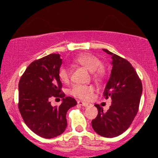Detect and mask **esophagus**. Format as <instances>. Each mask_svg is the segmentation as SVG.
<instances>
[{
    "label": "esophagus",
    "mask_w": 158,
    "mask_h": 158,
    "mask_svg": "<svg viewBox=\"0 0 158 158\" xmlns=\"http://www.w3.org/2000/svg\"><path fill=\"white\" fill-rule=\"evenodd\" d=\"M78 105H79V106H84V107H87V106H89V103L83 102H82V101H78Z\"/></svg>",
    "instance_id": "esophagus-1"
}]
</instances>
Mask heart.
I'll return each mask as SVG.
<instances>
[{
  "label": "heart",
  "mask_w": 158,
  "mask_h": 158,
  "mask_svg": "<svg viewBox=\"0 0 158 158\" xmlns=\"http://www.w3.org/2000/svg\"><path fill=\"white\" fill-rule=\"evenodd\" d=\"M75 63L81 65L92 72L93 77L96 79H100L104 76V70L101 67L102 62L98 57L92 54L81 53L74 59ZM59 79L63 83H67L69 80V71L65 66H61L58 73ZM94 89L92 85H75L72 88L71 94L76 98L82 100H89L93 95Z\"/></svg>",
  "instance_id": "heart-1"
}]
</instances>
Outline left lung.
Instances as JSON below:
<instances>
[{"mask_svg": "<svg viewBox=\"0 0 158 158\" xmlns=\"http://www.w3.org/2000/svg\"><path fill=\"white\" fill-rule=\"evenodd\" d=\"M102 50L111 56L112 69L103 92L106 99L111 98V105L106 112L99 105H95L98 109V115L92 121V126L98 135L114 138L125 132L136 116L142 94V84L128 61L108 49Z\"/></svg>", "mask_w": 158, "mask_h": 158, "instance_id": "left-lung-1", "label": "left lung"}]
</instances>
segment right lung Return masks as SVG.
Here are the masks:
<instances>
[{
    "instance_id": "obj_1",
    "label": "right lung",
    "mask_w": 158,
    "mask_h": 158,
    "mask_svg": "<svg viewBox=\"0 0 158 158\" xmlns=\"http://www.w3.org/2000/svg\"><path fill=\"white\" fill-rule=\"evenodd\" d=\"M62 65L60 54H49L30 63L19 82V110L32 131L44 138H52L67 127L66 115L77 102L60 93L62 82L58 73ZM53 96L63 98L59 107L51 106Z\"/></svg>"
}]
</instances>
